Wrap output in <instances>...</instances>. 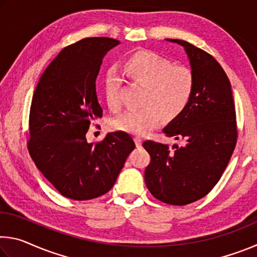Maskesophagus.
Wrapping results in <instances>:
<instances>
[{
    "mask_svg": "<svg viewBox=\"0 0 257 257\" xmlns=\"http://www.w3.org/2000/svg\"><path fill=\"white\" fill-rule=\"evenodd\" d=\"M135 143H136L137 146H141L142 145V142H143V138L141 136H135Z\"/></svg>",
    "mask_w": 257,
    "mask_h": 257,
    "instance_id": "esophagus-1",
    "label": "esophagus"
}]
</instances>
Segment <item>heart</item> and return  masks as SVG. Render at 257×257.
Masks as SVG:
<instances>
[{
  "label": "heart",
  "mask_w": 257,
  "mask_h": 257,
  "mask_svg": "<svg viewBox=\"0 0 257 257\" xmlns=\"http://www.w3.org/2000/svg\"><path fill=\"white\" fill-rule=\"evenodd\" d=\"M122 70L130 79L145 86L139 110H128L112 121L121 132L144 135L158 125L163 115L175 119L186 110L195 88L194 73L189 68L173 66L169 59L152 51H138L124 60ZM120 79L113 73L104 81V94L112 110L120 106Z\"/></svg>",
  "instance_id": "b5f03b06"
}]
</instances>
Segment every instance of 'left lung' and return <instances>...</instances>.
<instances>
[{
    "label": "left lung",
    "mask_w": 257,
    "mask_h": 257,
    "mask_svg": "<svg viewBox=\"0 0 257 257\" xmlns=\"http://www.w3.org/2000/svg\"><path fill=\"white\" fill-rule=\"evenodd\" d=\"M167 41L184 46L195 88L186 110L163 129L186 144H143L151 155L145 182L156 199L182 206L206 196L227 168L237 144L236 108L227 73L211 54L186 41Z\"/></svg>",
    "instance_id": "left-lung-1"
}]
</instances>
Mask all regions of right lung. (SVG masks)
Here are the masks:
<instances>
[{
  "label": "right lung",
  "instance_id": "right-lung-1",
  "mask_svg": "<svg viewBox=\"0 0 257 257\" xmlns=\"http://www.w3.org/2000/svg\"><path fill=\"white\" fill-rule=\"evenodd\" d=\"M119 43L90 37L64 47L42 73L33 95L29 154L55 189L75 201L107 193L135 149L124 132L108 133L96 144L86 139L103 113L95 85L99 68Z\"/></svg>",
  "mask_w": 257,
  "mask_h": 257
}]
</instances>
